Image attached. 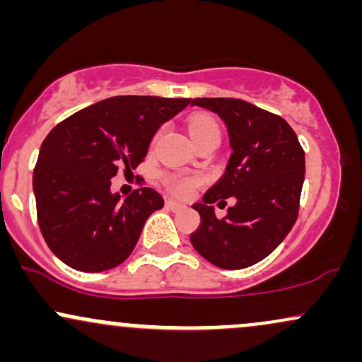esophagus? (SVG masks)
Returning a JSON list of instances; mask_svg holds the SVG:
<instances>
[{"label":"esophagus","mask_w":362,"mask_h":362,"mask_svg":"<svg viewBox=\"0 0 362 362\" xmlns=\"http://www.w3.org/2000/svg\"><path fill=\"white\" fill-rule=\"evenodd\" d=\"M165 207H167L168 211H173V213H177V211L184 209V204H178L177 201H172V199H168V201L165 202Z\"/></svg>","instance_id":"34e87169"}]
</instances>
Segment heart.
<instances>
[{
    "label": "heart",
    "instance_id": "1",
    "mask_svg": "<svg viewBox=\"0 0 362 362\" xmlns=\"http://www.w3.org/2000/svg\"><path fill=\"white\" fill-rule=\"evenodd\" d=\"M189 134L192 138L194 144H197L204 139H219L221 131H219L218 122L214 119L207 117V115H199V117H194L189 122ZM165 184H167V187L173 194L189 195L192 192L195 182L189 180V178H180L177 175H167L165 177Z\"/></svg>",
    "mask_w": 362,
    "mask_h": 362
}]
</instances>
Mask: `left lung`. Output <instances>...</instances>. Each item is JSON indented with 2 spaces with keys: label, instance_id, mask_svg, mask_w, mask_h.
Returning a JSON list of instances; mask_svg holds the SVG:
<instances>
[{
  "label": "left lung",
  "instance_id": "1",
  "mask_svg": "<svg viewBox=\"0 0 362 362\" xmlns=\"http://www.w3.org/2000/svg\"><path fill=\"white\" fill-rule=\"evenodd\" d=\"M228 127L233 153L224 175L192 207L201 226L190 243L207 262L226 271L250 267L276 250L294 226L305 182V151L279 115L238 98H194ZM235 204L218 220L212 204Z\"/></svg>",
  "mask_w": 362,
  "mask_h": 362
}]
</instances>
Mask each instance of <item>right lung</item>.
Returning <instances> with one entry per match:
<instances>
[{"label":"right lung","mask_w":362,"mask_h":362,"mask_svg":"<svg viewBox=\"0 0 362 362\" xmlns=\"http://www.w3.org/2000/svg\"><path fill=\"white\" fill-rule=\"evenodd\" d=\"M190 98L124 95L86 107L44 139L34 170L37 221L57 259L81 272H103L131 255L163 197L141 187L122 201L110 192L119 168L146 156L161 124Z\"/></svg>","instance_id":"1"}]
</instances>
